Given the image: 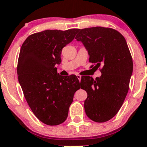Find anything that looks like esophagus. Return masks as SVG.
Returning a JSON list of instances; mask_svg holds the SVG:
<instances>
[{
  "mask_svg": "<svg viewBox=\"0 0 147 147\" xmlns=\"http://www.w3.org/2000/svg\"><path fill=\"white\" fill-rule=\"evenodd\" d=\"M77 79H79V81H81V75H77Z\"/></svg>",
  "mask_w": 147,
  "mask_h": 147,
  "instance_id": "esophagus-1",
  "label": "esophagus"
}]
</instances>
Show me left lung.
<instances>
[{
    "label": "left lung",
    "mask_w": 147,
    "mask_h": 147,
    "mask_svg": "<svg viewBox=\"0 0 147 147\" xmlns=\"http://www.w3.org/2000/svg\"><path fill=\"white\" fill-rule=\"evenodd\" d=\"M75 39L84 44L89 61L100 68L102 74L96 79L90 76L81 78V88L88 94L85 112L96 123L108 121L123 105L133 72L126 40L116 30L102 26L80 29Z\"/></svg>",
    "instance_id": "8db88e82"
}]
</instances>
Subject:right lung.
<instances>
[{
	"mask_svg": "<svg viewBox=\"0 0 147 147\" xmlns=\"http://www.w3.org/2000/svg\"><path fill=\"white\" fill-rule=\"evenodd\" d=\"M78 29L45 30L30 35L21 47L18 78L28 105L46 125H58L66 120L75 92L81 83L77 76L62 77L57 72L61 53Z\"/></svg>",
	"mask_w": 147,
	"mask_h": 147,
	"instance_id": "1",
	"label": "right lung"
}]
</instances>
